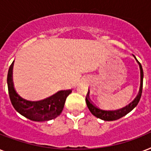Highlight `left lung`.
I'll use <instances>...</instances> for the list:
<instances>
[{
  "instance_id": "1",
  "label": "left lung",
  "mask_w": 151,
  "mask_h": 151,
  "mask_svg": "<svg viewBox=\"0 0 151 151\" xmlns=\"http://www.w3.org/2000/svg\"><path fill=\"white\" fill-rule=\"evenodd\" d=\"M137 60V59H136ZM137 62L139 64V68H140V88H139V92L136 99H134L129 106H126L125 107H123L122 109L117 110H103L97 107L95 105L94 103H92V101L90 100L88 95L87 94L85 101H86V104L88 106V110L90 112L92 113V114L96 116L98 118H100L104 121H116L117 119L122 118L124 117L127 114H129L130 111L133 110L134 108L136 107L138 103L139 102V99L142 96V92H143V71L142 66H141L140 63L137 60Z\"/></svg>"
}]
</instances>
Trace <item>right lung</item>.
<instances>
[{
  "mask_svg": "<svg viewBox=\"0 0 151 151\" xmlns=\"http://www.w3.org/2000/svg\"><path fill=\"white\" fill-rule=\"evenodd\" d=\"M13 65L14 62L11 64L8 70L7 83L10 100L15 110L22 116L34 122L49 121L58 117L63 111L66 97L72 91H60L49 98L37 102L22 99L16 93L14 88L12 81Z\"/></svg>",
  "mask_w": 151,
  "mask_h": 151,
  "instance_id": "add662e5",
  "label": "right lung"
}]
</instances>
